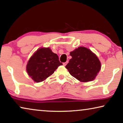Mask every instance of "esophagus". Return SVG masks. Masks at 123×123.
<instances>
[{
  "instance_id": "34e87169",
  "label": "esophagus",
  "mask_w": 123,
  "mask_h": 123,
  "mask_svg": "<svg viewBox=\"0 0 123 123\" xmlns=\"http://www.w3.org/2000/svg\"><path fill=\"white\" fill-rule=\"evenodd\" d=\"M67 63H68V62H65V63H63V65H64V66H65V65L67 64Z\"/></svg>"
}]
</instances>
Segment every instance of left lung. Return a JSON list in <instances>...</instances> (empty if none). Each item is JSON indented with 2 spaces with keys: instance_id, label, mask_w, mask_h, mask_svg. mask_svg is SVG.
<instances>
[{
  "instance_id": "left-lung-1",
  "label": "left lung",
  "mask_w": 123,
  "mask_h": 123,
  "mask_svg": "<svg viewBox=\"0 0 123 123\" xmlns=\"http://www.w3.org/2000/svg\"><path fill=\"white\" fill-rule=\"evenodd\" d=\"M72 59L65 66L72 76L80 82L93 80L101 69V63L95 54L85 47L70 52Z\"/></svg>"
}]
</instances>
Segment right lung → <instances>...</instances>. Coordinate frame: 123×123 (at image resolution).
<instances>
[{
	"label": "right lung",
	"instance_id": "right-lung-1",
	"mask_svg": "<svg viewBox=\"0 0 123 123\" xmlns=\"http://www.w3.org/2000/svg\"><path fill=\"white\" fill-rule=\"evenodd\" d=\"M58 55L54 53L49 48H41L31 57L26 67L27 72L36 82H40L53 74L60 65Z\"/></svg>",
	"mask_w": 123,
	"mask_h": 123
}]
</instances>
